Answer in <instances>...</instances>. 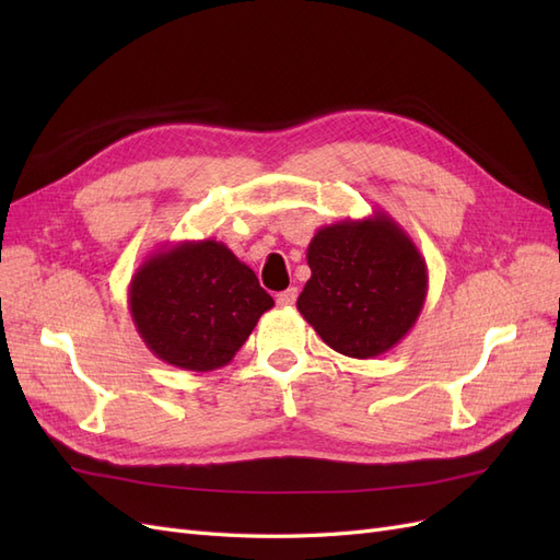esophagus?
<instances>
[{
    "instance_id": "esophagus-1",
    "label": "esophagus",
    "mask_w": 560,
    "mask_h": 560,
    "mask_svg": "<svg viewBox=\"0 0 560 560\" xmlns=\"http://www.w3.org/2000/svg\"><path fill=\"white\" fill-rule=\"evenodd\" d=\"M296 296H299V292H296V287H290V290H284V292H280V294L276 296V301L280 303V306H292V303L296 301Z\"/></svg>"
}]
</instances>
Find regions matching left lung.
Segmentation results:
<instances>
[{
    "label": "left lung",
    "mask_w": 560,
    "mask_h": 560,
    "mask_svg": "<svg viewBox=\"0 0 560 560\" xmlns=\"http://www.w3.org/2000/svg\"><path fill=\"white\" fill-rule=\"evenodd\" d=\"M306 259L311 280L296 308L346 358L369 360L395 348L425 306V257L383 210L319 226Z\"/></svg>",
    "instance_id": "obj_1"
}]
</instances>
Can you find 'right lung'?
<instances>
[{"label": "right lung", "instance_id": "add662e5", "mask_svg": "<svg viewBox=\"0 0 560 560\" xmlns=\"http://www.w3.org/2000/svg\"><path fill=\"white\" fill-rule=\"evenodd\" d=\"M273 306L254 270L212 238L154 249L128 284L144 346L165 364L198 374L226 366Z\"/></svg>", "mask_w": 560, "mask_h": 560}]
</instances>
